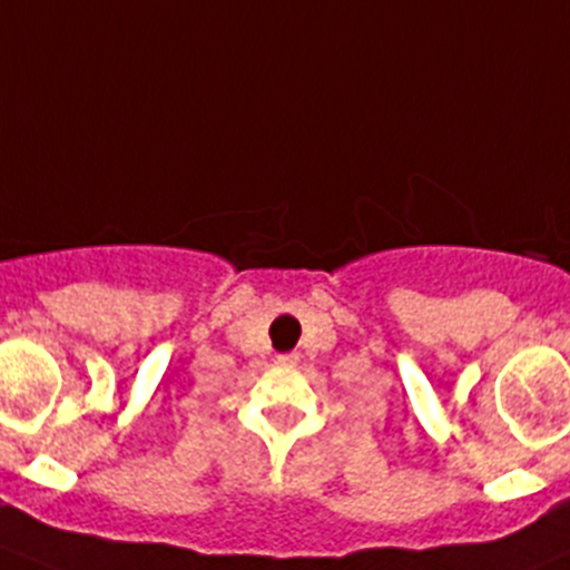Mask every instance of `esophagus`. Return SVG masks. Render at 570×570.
I'll use <instances>...</instances> for the list:
<instances>
[{
    "label": "esophagus",
    "mask_w": 570,
    "mask_h": 570,
    "mask_svg": "<svg viewBox=\"0 0 570 570\" xmlns=\"http://www.w3.org/2000/svg\"><path fill=\"white\" fill-rule=\"evenodd\" d=\"M297 361H301V355L297 353H281L278 358H275V364L284 366V370H292V366H297Z\"/></svg>",
    "instance_id": "34e87169"
}]
</instances>
